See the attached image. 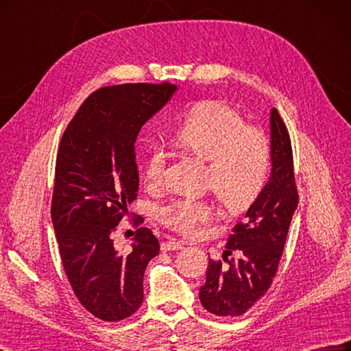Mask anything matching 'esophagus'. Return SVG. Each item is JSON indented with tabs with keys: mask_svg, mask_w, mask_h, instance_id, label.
<instances>
[{
	"mask_svg": "<svg viewBox=\"0 0 351 351\" xmlns=\"http://www.w3.org/2000/svg\"><path fill=\"white\" fill-rule=\"evenodd\" d=\"M181 248H183V243H180V241H176V239H168V241H164V243L161 244L162 252L176 251V250H181Z\"/></svg>",
	"mask_w": 351,
	"mask_h": 351,
	"instance_id": "esophagus-1",
	"label": "esophagus"
}]
</instances>
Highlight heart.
Returning a JSON list of instances; mask_svg holds the SVG:
<instances>
[{
  "mask_svg": "<svg viewBox=\"0 0 351 351\" xmlns=\"http://www.w3.org/2000/svg\"><path fill=\"white\" fill-rule=\"evenodd\" d=\"M176 142L208 161L206 186L231 212H243L257 200L267 183L271 167L269 138L237 108L223 101L199 103L173 129ZM168 154L154 143L143 164L147 184L164 183ZM215 208L208 200L176 199L160 209V221L173 231L193 235L213 219Z\"/></svg>",
  "mask_w": 351,
  "mask_h": 351,
  "instance_id": "b5f03b06",
  "label": "heart"
}]
</instances>
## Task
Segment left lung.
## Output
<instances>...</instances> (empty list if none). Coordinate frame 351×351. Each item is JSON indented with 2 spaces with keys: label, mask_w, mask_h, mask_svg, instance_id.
Returning a JSON list of instances; mask_svg holds the SVG:
<instances>
[{
  "label": "left lung",
  "mask_w": 351,
  "mask_h": 351,
  "mask_svg": "<svg viewBox=\"0 0 351 351\" xmlns=\"http://www.w3.org/2000/svg\"><path fill=\"white\" fill-rule=\"evenodd\" d=\"M271 176L257 200L229 235L225 254L239 258H209L206 283L200 287L203 308L217 317H239L265 295L283 254L289 226L298 208L291 136L279 112L271 108Z\"/></svg>",
  "instance_id": "obj_1"
}]
</instances>
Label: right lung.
<instances>
[{"label": "right lung", "instance_id": "1", "mask_svg": "<svg viewBox=\"0 0 351 351\" xmlns=\"http://www.w3.org/2000/svg\"><path fill=\"white\" fill-rule=\"evenodd\" d=\"M177 87L122 84L90 94L59 143L51 215L60 260L72 291L94 317L107 322L135 313L143 300V273L160 252L148 228H138L130 252L113 234L138 196L135 142L143 123Z\"/></svg>", "mask_w": 351, "mask_h": 351}]
</instances>
